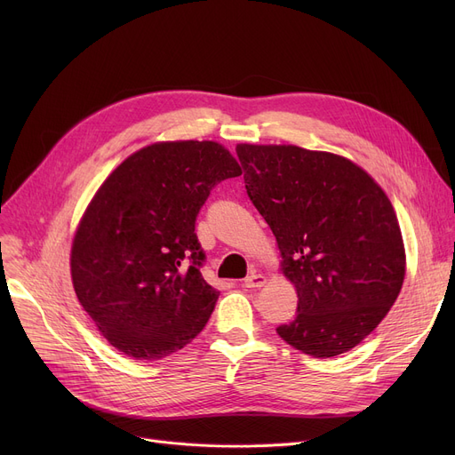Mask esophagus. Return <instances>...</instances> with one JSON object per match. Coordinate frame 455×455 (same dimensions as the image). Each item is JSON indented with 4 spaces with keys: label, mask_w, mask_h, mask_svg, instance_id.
<instances>
[{
    "label": "esophagus",
    "mask_w": 455,
    "mask_h": 455,
    "mask_svg": "<svg viewBox=\"0 0 455 455\" xmlns=\"http://www.w3.org/2000/svg\"><path fill=\"white\" fill-rule=\"evenodd\" d=\"M266 282H267V278H266L264 275L251 273V275L243 280V285H245V288H251V290H258V288H261V285H264Z\"/></svg>",
    "instance_id": "34e87169"
}]
</instances>
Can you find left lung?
I'll use <instances>...</instances> for the list:
<instances>
[{
    "label": "left lung",
    "mask_w": 455,
    "mask_h": 455,
    "mask_svg": "<svg viewBox=\"0 0 455 455\" xmlns=\"http://www.w3.org/2000/svg\"><path fill=\"white\" fill-rule=\"evenodd\" d=\"M235 153L299 299L278 336L314 357L348 352L387 315L403 283L405 249L389 197L341 155L256 143H237Z\"/></svg>",
    "instance_id": "left-lung-1"
}]
</instances>
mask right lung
Wrapping results in <instances>:
<instances>
[{"mask_svg":"<svg viewBox=\"0 0 455 455\" xmlns=\"http://www.w3.org/2000/svg\"><path fill=\"white\" fill-rule=\"evenodd\" d=\"M242 167L210 140L156 141L95 191L71 243L76 295L101 336L132 360H162L208 323L220 291L203 278L196 218Z\"/></svg>","mask_w":455,"mask_h":455,"instance_id":"right-lung-1","label":"right lung"}]
</instances>
